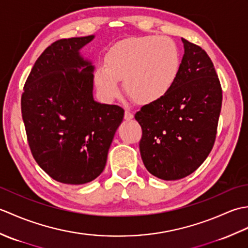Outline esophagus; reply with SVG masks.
<instances>
[{
	"mask_svg": "<svg viewBox=\"0 0 248 248\" xmlns=\"http://www.w3.org/2000/svg\"><path fill=\"white\" fill-rule=\"evenodd\" d=\"M132 118H133V114L131 113L129 109H125L124 110V119L125 120H131Z\"/></svg>",
	"mask_w": 248,
	"mask_h": 248,
	"instance_id": "esophagus-1",
	"label": "esophagus"
}]
</instances>
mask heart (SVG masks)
<instances>
[{"instance_id": "b5f03b06", "label": "heart", "mask_w": 248, "mask_h": 248, "mask_svg": "<svg viewBox=\"0 0 248 248\" xmlns=\"http://www.w3.org/2000/svg\"><path fill=\"white\" fill-rule=\"evenodd\" d=\"M181 68L180 52L175 41L164 36L133 37L113 46L105 65L94 71V84L105 100L120 93L118 81L134 102L147 105L170 93Z\"/></svg>"}]
</instances>
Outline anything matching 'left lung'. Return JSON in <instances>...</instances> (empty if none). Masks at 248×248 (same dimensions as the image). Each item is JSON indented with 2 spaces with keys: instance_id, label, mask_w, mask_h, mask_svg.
I'll return each instance as SVG.
<instances>
[{
  "instance_id": "obj_1",
  "label": "left lung",
  "mask_w": 248,
  "mask_h": 248,
  "mask_svg": "<svg viewBox=\"0 0 248 248\" xmlns=\"http://www.w3.org/2000/svg\"><path fill=\"white\" fill-rule=\"evenodd\" d=\"M184 55L170 93L135 114L141 127L140 151L151 175L178 180L191 175L211 152L223 92L203 49L182 38Z\"/></svg>"
}]
</instances>
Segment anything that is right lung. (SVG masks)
I'll return each instance as SVG.
<instances>
[{"label": "right lung", "mask_w": 248, "mask_h": 248, "mask_svg": "<svg viewBox=\"0 0 248 248\" xmlns=\"http://www.w3.org/2000/svg\"><path fill=\"white\" fill-rule=\"evenodd\" d=\"M93 35L60 39L37 59L24 84L21 112L31 155L54 180L96 179L124 110L93 100V66L78 53Z\"/></svg>", "instance_id": "1"}]
</instances>
